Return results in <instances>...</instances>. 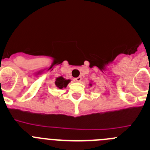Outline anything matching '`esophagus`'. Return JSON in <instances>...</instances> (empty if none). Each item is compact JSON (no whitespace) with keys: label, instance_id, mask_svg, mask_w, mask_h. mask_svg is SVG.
<instances>
[{"label":"esophagus","instance_id":"1","mask_svg":"<svg viewBox=\"0 0 150 150\" xmlns=\"http://www.w3.org/2000/svg\"><path fill=\"white\" fill-rule=\"evenodd\" d=\"M81 79H82V78H81V77H78V78H74V81L76 83H79V82H81Z\"/></svg>","mask_w":150,"mask_h":150}]
</instances>
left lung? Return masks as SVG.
Segmentation results:
<instances>
[{
	"label": "left lung",
	"mask_w": 150,
	"mask_h": 150,
	"mask_svg": "<svg viewBox=\"0 0 150 150\" xmlns=\"http://www.w3.org/2000/svg\"><path fill=\"white\" fill-rule=\"evenodd\" d=\"M90 86H91V84H90Z\"/></svg>",
	"instance_id": "obj_1"
}]
</instances>
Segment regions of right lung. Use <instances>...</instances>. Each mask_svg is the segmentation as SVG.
Returning <instances> with one entry per match:
<instances>
[{
	"label": "right lung",
	"instance_id": "right-lung-1",
	"mask_svg": "<svg viewBox=\"0 0 150 150\" xmlns=\"http://www.w3.org/2000/svg\"><path fill=\"white\" fill-rule=\"evenodd\" d=\"M69 82H70V80H66L62 76H60L56 79L55 85L57 86V88L62 89L63 88H66Z\"/></svg>",
	"mask_w": 150,
	"mask_h": 150
}]
</instances>
